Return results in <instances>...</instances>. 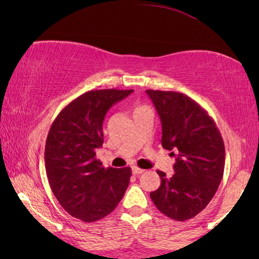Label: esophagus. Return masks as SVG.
<instances>
[{
    "label": "esophagus",
    "instance_id": "1",
    "mask_svg": "<svg viewBox=\"0 0 259 259\" xmlns=\"http://www.w3.org/2000/svg\"><path fill=\"white\" fill-rule=\"evenodd\" d=\"M143 172H144L143 168L137 167V166H133V167H132V173H133V175H141V173H143Z\"/></svg>",
    "mask_w": 259,
    "mask_h": 259
}]
</instances>
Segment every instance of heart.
Wrapping results in <instances>:
<instances>
[{"label": "heart", "instance_id": "obj_1", "mask_svg": "<svg viewBox=\"0 0 259 259\" xmlns=\"http://www.w3.org/2000/svg\"><path fill=\"white\" fill-rule=\"evenodd\" d=\"M140 107H144V106H138V107H137L136 109H138V108H140Z\"/></svg>", "mask_w": 259, "mask_h": 259}]
</instances>
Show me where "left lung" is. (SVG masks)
Here are the masks:
<instances>
[{
  "mask_svg": "<svg viewBox=\"0 0 259 259\" xmlns=\"http://www.w3.org/2000/svg\"><path fill=\"white\" fill-rule=\"evenodd\" d=\"M146 93L160 116L162 147L177 152L175 175L167 178L157 171L161 184L151 192V199L168 218L187 221L217 192L225 166L224 141L213 119L187 95L153 90Z\"/></svg>",
  "mask_w": 259,
  "mask_h": 259,
  "instance_id": "1",
  "label": "left lung"
}]
</instances>
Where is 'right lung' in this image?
Segmentation results:
<instances>
[{"label":"right lung","instance_id":"add662e5","mask_svg":"<svg viewBox=\"0 0 259 259\" xmlns=\"http://www.w3.org/2000/svg\"><path fill=\"white\" fill-rule=\"evenodd\" d=\"M133 90L90 91L69 102L49 130L45 166L51 189L70 215L86 223L106 217L122 199L131 167L105 168L95 158L104 144L106 113Z\"/></svg>","mask_w":259,"mask_h":259}]
</instances>
